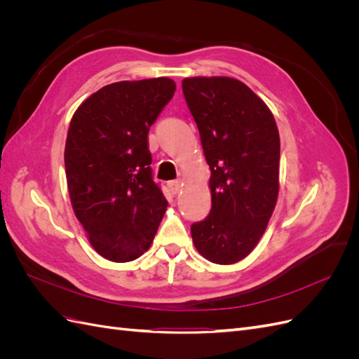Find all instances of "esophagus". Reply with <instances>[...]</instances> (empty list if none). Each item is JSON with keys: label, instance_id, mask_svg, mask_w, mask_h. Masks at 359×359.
I'll list each match as a JSON object with an SVG mask.
<instances>
[{"label": "esophagus", "instance_id": "obj_1", "mask_svg": "<svg viewBox=\"0 0 359 359\" xmlns=\"http://www.w3.org/2000/svg\"><path fill=\"white\" fill-rule=\"evenodd\" d=\"M169 189H170V191H172L173 194L178 193L180 189H181V181H178V180L170 181V182H169Z\"/></svg>", "mask_w": 359, "mask_h": 359}]
</instances>
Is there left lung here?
<instances>
[{"label":"left lung","instance_id":"left-lung-1","mask_svg":"<svg viewBox=\"0 0 359 359\" xmlns=\"http://www.w3.org/2000/svg\"><path fill=\"white\" fill-rule=\"evenodd\" d=\"M182 93L211 170V211L191 224L194 247L210 262H240L264 235L277 202L276 119L245 83L232 78H187Z\"/></svg>","mask_w":359,"mask_h":359}]
</instances>
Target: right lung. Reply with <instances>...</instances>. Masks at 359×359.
<instances>
[{
	"instance_id": "add662e5",
	"label": "right lung",
	"mask_w": 359,
	"mask_h": 359,
	"mask_svg": "<svg viewBox=\"0 0 359 359\" xmlns=\"http://www.w3.org/2000/svg\"><path fill=\"white\" fill-rule=\"evenodd\" d=\"M173 93L169 78L115 82L90 95L70 121L64 163L73 211L95 252L112 262L147 252L166 212L148 132Z\"/></svg>"
}]
</instances>
